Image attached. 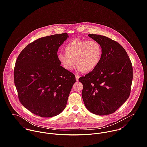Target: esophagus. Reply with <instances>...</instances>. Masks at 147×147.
<instances>
[{"label": "esophagus", "mask_w": 147, "mask_h": 147, "mask_svg": "<svg viewBox=\"0 0 147 147\" xmlns=\"http://www.w3.org/2000/svg\"><path fill=\"white\" fill-rule=\"evenodd\" d=\"M75 77H76V81H78V80H79V78H80V76H78V75H76Z\"/></svg>", "instance_id": "1"}]
</instances>
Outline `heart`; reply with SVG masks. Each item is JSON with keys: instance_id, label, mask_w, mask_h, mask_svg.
Listing matches in <instances>:
<instances>
[{"instance_id": "heart-1", "label": "heart", "mask_w": 147, "mask_h": 147, "mask_svg": "<svg viewBox=\"0 0 147 147\" xmlns=\"http://www.w3.org/2000/svg\"><path fill=\"white\" fill-rule=\"evenodd\" d=\"M64 49L65 53H58L57 59L67 71L72 70L75 63L79 71L90 72L98 66L102 56V48L95 40L75 38L68 42Z\"/></svg>"}]
</instances>
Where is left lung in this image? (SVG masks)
Here are the masks:
<instances>
[{"mask_svg":"<svg viewBox=\"0 0 147 147\" xmlns=\"http://www.w3.org/2000/svg\"><path fill=\"white\" fill-rule=\"evenodd\" d=\"M102 48L98 66L79 79L82 97L91 113L105 115L114 113L128 98L133 78L132 65L125 49L106 36L89 34Z\"/></svg>","mask_w":147,"mask_h":147,"instance_id":"left-lung-1","label":"left lung"}]
</instances>
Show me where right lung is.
<instances>
[{
	"mask_svg": "<svg viewBox=\"0 0 147 147\" xmlns=\"http://www.w3.org/2000/svg\"><path fill=\"white\" fill-rule=\"evenodd\" d=\"M66 33L40 38L19 55L13 76L21 104L38 116L49 118L61 113L67 105L75 75L64 69L57 59Z\"/></svg>",
	"mask_w": 147,
	"mask_h": 147,
	"instance_id": "obj_1",
	"label": "right lung"
}]
</instances>
